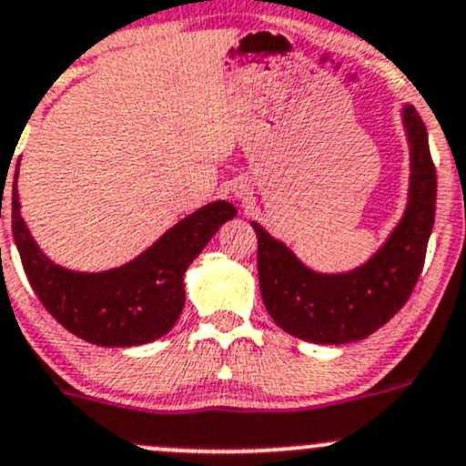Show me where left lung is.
<instances>
[{
  "mask_svg": "<svg viewBox=\"0 0 466 466\" xmlns=\"http://www.w3.org/2000/svg\"><path fill=\"white\" fill-rule=\"evenodd\" d=\"M403 126L410 144L406 214L368 263L340 275L316 272L259 223H252L259 241L257 268L263 304L290 336L318 345L363 340L410 298L435 223L437 176L429 133L412 106L403 107Z\"/></svg>",
  "mask_w": 466,
  "mask_h": 466,
  "instance_id": "1",
  "label": "left lung"
}]
</instances>
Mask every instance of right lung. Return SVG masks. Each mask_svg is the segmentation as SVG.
Listing matches in <instances>:
<instances>
[{"mask_svg": "<svg viewBox=\"0 0 466 466\" xmlns=\"http://www.w3.org/2000/svg\"><path fill=\"white\" fill-rule=\"evenodd\" d=\"M234 216V205L216 200L173 225L126 266L76 272L42 255L22 218L13 182V237L31 289L67 331L101 347L146 345L171 331L185 307L187 268Z\"/></svg>", "mask_w": 466, "mask_h": 466, "instance_id": "1", "label": "right lung"}]
</instances>
